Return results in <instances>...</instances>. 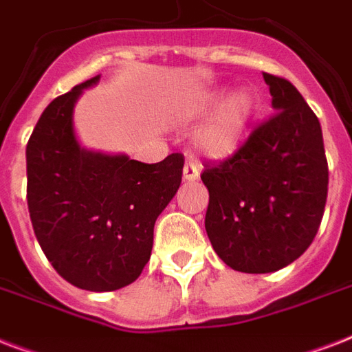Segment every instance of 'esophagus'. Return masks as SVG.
Masks as SVG:
<instances>
[{"instance_id": "esophagus-1", "label": "esophagus", "mask_w": 352, "mask_h": 352, "mask_svg": "<svg viewBox=\"0 0 352 352\" xmlns=\"http://www.w3.org/2000/svg\"><path fill=\"white\" fill-rule=\"evenodd\" d=\"M182 175H184V181H197L199 175H201L199 164H195V162H186L184 170H182Z\"/></svg>"}]
</instances>
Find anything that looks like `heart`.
Returning a JSON list of instances; mask_svg holds the SVG:
<instances>
[{"label":"heart","mask_w":352,"mask_h":352,"mask_svg":"<svg viewBox=\"0 0 352 352\" xmlns=\"http://www.w3.org/2000/svg\"><path fill=\"white\" fill-rule=\"evenodd\" d=\"M219 100V95L214 96L212 100L204 104L203 111L215 107ZM252 113H254V102H252L250 95L239 93V95L232 96L228 104L199 131V151L210 159H226V157L234 155L245 137Z\"/></svg>","instance_id":"1"}]
</instances>
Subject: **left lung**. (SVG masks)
Instances as JSON below:
<instances>
[{"instance_id":"left-lung-1","label":"left lung","mask_w":352,"mask_h":352,"mask_svg":"<svg viewBox=\"0 0 352 352\" xmlns=\"http://www.w3.org/2000/svg\"><path fill=\"white\" fill-rule=\"evenodd\" d=\"M272 117L232 157L204 164L206 234L234 270L276 272L311 246L327 201L329 168L320 120L289 80L263 73Z\"/></svg>"}]
</instances>
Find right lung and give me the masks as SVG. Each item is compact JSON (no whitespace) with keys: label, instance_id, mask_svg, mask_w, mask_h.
<instances>
[{"label":"right lung","instance_id":"1","mask_svg":"<svg viewBox=\"0 0 352 352\" xmlns=\"http://www.w3.org/2000/svg\"><path fill=\"white\" fill-rule=\"evenodd\" d=\"M98 80L76 85L41 113L27 144V203L54 270L78 289L109 292L133 283L149 261L155 221L181 186L184 157L144 164L82 148L74 104Z\"/></svg>","mask_w":352,"mask_h":352}]
</instances>
